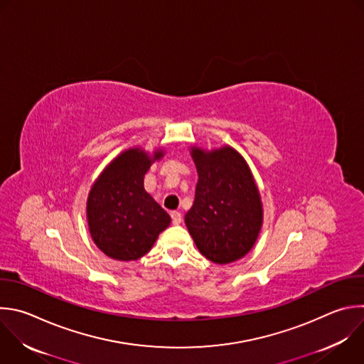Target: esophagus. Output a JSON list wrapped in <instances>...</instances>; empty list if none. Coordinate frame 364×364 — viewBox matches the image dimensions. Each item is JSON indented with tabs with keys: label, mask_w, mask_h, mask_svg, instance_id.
I'll return each mask as SVG.
<instances>
[{
	"label": "esophagus",
	"mask_w": 364,
	"mask_h": 364,
	"mask_svg": "<svg viewBox=\"0 0 364 364\" xmlns=\"http://www.w3.org/2000/svg\"><path fill=\"white\" fill-rule=\"evenodd\" d=\"M171 220H173V224H180L183 221V215L180 211H173L171 213Z\"/></svg>",
	"instance_id": "esophagus-1"
}]
</instances>
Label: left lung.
<instances>
[{
	"label": "left lung",
	"mask_w": 364,
	"mask_h": 364,
	"mask_svg": "<svg viewBox=\"0 0 364 364\" xmlns=\"http://www.w3.org/2000/svg\"><path fill=\"white\" fill-rule=\"evenodd\" d=\"M198 181L184 221L198 252L213 263L245 257L263 224V205L255 177L232 147L205 151L191 147Z\"/></svg>",
	"instance_id": "8db88e82"
}]
</instances>
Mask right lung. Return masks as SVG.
Returning <instances> with one entry per match:
<instances>
[{
    "label": "right lung",
    "instance_id": "add662e5",
    "mask_svg": "<svg viewBox=\"0 0 364 364\" xmlns=\"http://www.w3.org/2000/svg\"><path fill=\"white\" fill-rule=\"evenodd\" d=\"M164 156L156 150L129 149L115 157L92 184L87 198L88 230L108 257L130 262L143 257L171 218L144 190V174Z\"/></svg>",
    "mask_w": 364,
    "mask_h": 364
}]
</instances>
